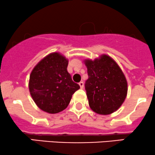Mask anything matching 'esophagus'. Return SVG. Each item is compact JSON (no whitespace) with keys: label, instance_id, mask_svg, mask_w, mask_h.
Instances as JSON below:
<instances>
[{"label":"esophagus","instance_id":"34e87169","mask_svg":"<svg viewBox=\"0 0 155 155\" xmlns=\"http://www.w3.org/2000/svg\"><path fill=\"white\" fill-rule=\"evenodd\" d=\"M79 86H80L81 88H83V87H84V82H83L82 81H81V82L79 83Z\"/></svg>","mask_w":155,"mask_h":155}]
</instances>
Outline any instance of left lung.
I'll use <instances>...</instances> for the list:
<instances>
[{"label":"left lung","instance_id":"8db88e82","mask_svg":"<svg viewBox=\"0 0 155 155\" xmlns=\"http://www.w3.org/2000/svg\"><path fill=\"white\" fill-rule=\"evenodd\" d=\"M88 79L84 87L91 108L99 114L116 111L124 102L127 81L118 64L107 55L85 60Z\"/></svg>","mask_w":155,"mask_h":155}]
</instances>
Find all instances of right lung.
<instances>
[{"label": "right lung", "instance_id": "obj_1", "mask_svg": "<svg viewBox=\"0 0 155 155\" xmlns=\"http://www.w3.org/2000/svg\"><path fill=\"white\" fill-rule=\"evenodd\" d=\"M68 61L58 53L47 56L33 68L29 89L38 107L49 114H56L69 105L72 95L80 86L68 72Z\"/></svg>", "mask_w": 155, "mask_h": 155}]
</instances>
